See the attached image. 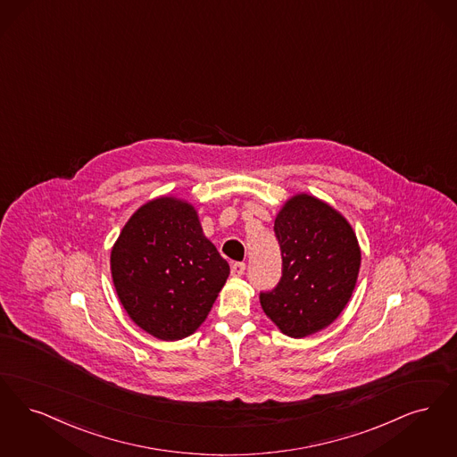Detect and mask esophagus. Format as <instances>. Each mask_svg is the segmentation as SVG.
<instances>
[{
    "instance_id": "34e87169",
    "label": "esophagus",
    "mask_w": 457,
    "mask_h": 457,
    "mask_svg": "<svg viewBox=\"0 0 457 457\" xmlns=\"http://www.w3.org/2000/svg\"><path fill=\"white\" fill-rule=\"evenodd\" d=\"M230 271L234 277H242L245 273V262H232Z\"/></svg>"
}]
</instances>
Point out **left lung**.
<instances>
[{"mask_svg":"<svg viewBox=\"0 0 457 457\" xmlns=\"http://www.w3.org/2000/svg\"><path fill=\"white\" fill-rule=\"evenodd\" d=\"M281 278L261 292L264 314L292 337L329 326L353 294L360 247L350 223L320 199L298 195L275 220Z\"/></svg>","mask_w":457,"mask_h":457,"instance_id":"1","label":"left lung"}]
</instances>
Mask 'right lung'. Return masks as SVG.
Here are the masks:
<instances>
[{
    "label": "right lung",
    "instance_id": "add662e5",
    "mask_svg": "<svg viewBox=\"0 0 457 457\" xmlns=\"http://www.w3.org/2000/svg\"><path fill=\"white\" fill-rule=\"evenodd\" d=\"M111 271L129 318L146 333L174 341L198 329L230 266L204 237L191 204L159 198L124 225L111 253Z\"/></svg>",
    "mask_w": 457,
    "mask_h": 457
}]
</instances>
